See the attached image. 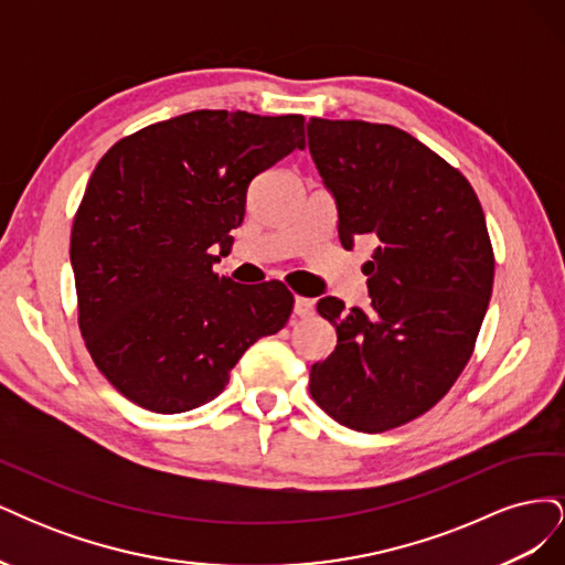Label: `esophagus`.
<instances>
[{
  "mask_svg": "<svg viewBox=\"0 0 565 565\" xmlns=\"http://www.w3.org/2000/svg\"><path fill=\"white\" fill-rule=\"evenodd\" d=\"M316 313V301L309 297H295V316L311 318Z\"/></svg>",
  "mask_w": 565,
  "mask_h": 565,
  "instance_id": "1",
  "label": "esophagus"
}]
</instances>
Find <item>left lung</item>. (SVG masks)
Wrapping results in <instances>:
<instances>
[{"label": "left lung", "mask_w": 565, "mask_h": 565, "mask_svg": "<svg viewBox=\"0 0 565 565\" xmlns=\"http://www.w3.org/2000/svg\"><path fill=\"white\" fill-rule=\"evenodd\" d=\"M309 150L337 200L341 245L377 241L372 309L318 301L337 349L311 367V396L349 429H396L446 396L473 353L494 278L481 202L398 127L311 117Z\"/></svg>", "instance_id": "8db88e82"}]
</instances>
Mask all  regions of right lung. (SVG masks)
<instances>
[{
  "label": "right lung",
  "mask_w": 565,
  "mask_h": 565,
  "mask_svg": "<svg viewBox=\"0 0 565 565\" xmlns=\"http://www.w3.org/2000/svg\"><path fill=\"white\" fill-rule=\"evenodd\" d=\"M303 146L301 115L193 110L100 158L71 262L84 344L125 398L160 415L200 407L256 339L285 328L295 297L282 282L237 285L214 264L252 179Z\"/></svg>",
  "instance_id": "1"
}]
</instances>
